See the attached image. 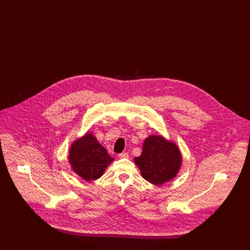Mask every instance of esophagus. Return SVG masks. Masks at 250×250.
Returning a JSON list of instances; mask_svg holds the SVG:
<instances>
[{"label":"esophagus","mask_w":250,"mask_h":250,"mask_svg":"<svg viewBox=\"0 0 250 250\" xmlns=\"http://www.w3.org/2000/svg\"><path fill=\"white\" fill-rule=\"evenodd\" d=\"M118 156H119V158H128V156H129V155H128L127 153H125H125H122V154H120Z\"/></svg>","instance_id":"esophagus-1"}]
</instances>
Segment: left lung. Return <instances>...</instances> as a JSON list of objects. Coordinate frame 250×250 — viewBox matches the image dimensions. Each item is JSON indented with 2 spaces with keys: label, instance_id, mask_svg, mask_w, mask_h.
<instances>
[{
  "label": "left lung",
  "instance_id": "obj_1",
  "mask_svg": "<svg viewBox=\"0 0 250 250\" xmlns=\"http://www.w3.org/2000/svg\"><path fill=\"white\" fill-rule=\"evenodd\" d=\"M134 161L143 178L155 186L171 181L178 174L183 156L176 143L162 135H150L144 141L143 152Z\"/></svg>",
  "mask_w": 250,
  "mask_h": 250
}]
</instances>
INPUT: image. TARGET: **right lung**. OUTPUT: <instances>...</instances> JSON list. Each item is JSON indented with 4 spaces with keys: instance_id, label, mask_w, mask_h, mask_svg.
Returning <instances> with one entry per match:
<instances>
[{
    "instance_id": "right-lung-1",
    "label": "right lung",
    "mask_w": 250,
    "mask_h": 250,
    "mask_svg": "<svg viewBox=\"0 0 250 250\" xmlns=\"http://www.w3.org/2000/svg\"><path fill=\"white\" fill-rule=\"evenodd\" d=\"M113 160L92 132H86L83 137L74 141L68 151L72 170L87 182L100 178Z\"/></svg>"
}]
</instances>
